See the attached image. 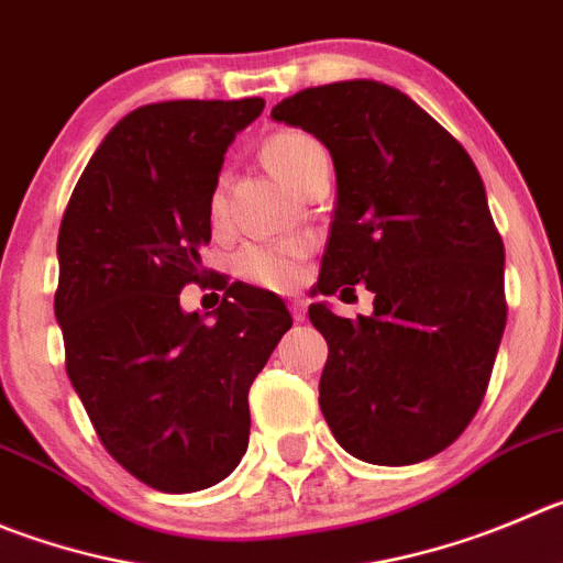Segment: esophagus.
Wrapping results in <instances>:
<instances>
[{"label": "esophagus", "instance_id": "1", "mask_svg": "<svg viewBox=\"0 0 563 563\" xmlns=\"http://www.w3.org/2000/svg\"><path fill=\"white\" fill-rule=\"evenodd\" d=\"M288 311H291L294 322H306V317H308V306H306V299H299V297L288 299Z\"/></svg>", "mask_w": 563, "mask_h": 563}]
</instances>
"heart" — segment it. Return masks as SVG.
<instances>
[{"label": "heart", "instance_id": "b5f03b06", "mask_svg": "<svg viewBox=\"0 0 563 563\" xmlns=\"http://www.w3.org/2000/svg\"><path fill=\"white\" fill-rule=\"evenodd\" d=\"M261 157L277 180L297 191L308 172L319 161H328L322 144L302 130H280L272 133L261 146ZM228 202L222 186H217L208 197V217L213 228H222ZM306 257V244L297 241H269V244H246L235 252L233 269L244 283L269 291H288L299 280V264Z\"/></svg>", "mask_w": 563, "mask_h": 563}]
</instances>
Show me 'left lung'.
<instances>
[{
    "label": "left lung",
    "instance_id": "8db88e82",
    "mask_svg": "<svg viewBox=\"0 0 563 563\" xmlns=\"http://www.w3.org/2000/svg\"><path fill=\"white\" fill-rule=\"evenodd\" d=\"M272 119L333 155L339 202L319 291L366 283L375 294V313L355 322L308 308L328 341L319 408L366 464L433 459L481 408L506 330V250L475 163L413 99L375 80L306 88Z\"/></svg>",
    "mask_w": 563,
    "mask_h": 563
}]
</instances>
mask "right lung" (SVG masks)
Wrapping results in <instances>:
<instances>
[{"label":"right lung","mask_w":563,"mask_h":563,"mask_svg":"<svg viewBox=\"0 0 563 563\" xmlns=\"http://www.w3.org/2000/svg\"><path fill=\"white\" fill-rule=\"evenodd\" d=\"M264 99H177L115 124L77 180L57 233L55 317L68 380L124 470L169 495L239 466L252 380L291 328L286 306L213 277V322L180 308L202 286L208 197L224 152Z\"/></svg>","instance_id":"right-lung-1"}]
</instances>
